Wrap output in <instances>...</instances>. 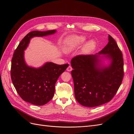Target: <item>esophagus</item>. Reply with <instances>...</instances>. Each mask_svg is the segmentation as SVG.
I'll use <instances>...</instances> for the list:
<instances>
[{
	"label": "esophagus",
	"mask_w": 134,
	"mask_h": 134,
	"mask_svg": "<svg viewBox=\"0 0 134 134\" xmlns=\"http://www.w3.org/2000/svg\"><path fill=\"white\" fill-rule=\"evenodd\" d=\"M66 70L68 71H71L72 70V67L70 65H69V66L67 68Z\"/></svg>",
	"instance_id": "1"
}]
</instances>
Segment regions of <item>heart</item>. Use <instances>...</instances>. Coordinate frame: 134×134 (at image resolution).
<instances>
[{"instance_id":"b5f03b06","label":"heart","mask_w":134,"mask_h":134,"mask_svg":"<svg viewBox=\"0 0 134 134\" xmlns=\"http://www.w3.org/2000/svg\"><path fill=\"white\" fill-rule=\"evenodd\" d=\"M86 40L87 38L83 36L74 35L69 37L65 43V51L68 52L80 48L86 42ZM96 46V42L93 40H91L85 44L83 51L85 53H89L95 49Z\"/></svg>"}]
</instances>
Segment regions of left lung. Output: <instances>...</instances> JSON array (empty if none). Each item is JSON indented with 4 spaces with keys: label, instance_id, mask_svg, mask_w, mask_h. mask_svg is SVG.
I'll return each mask as SVG.
<instances>
[{
    "label": "left lung",
    "instance_id": "obj_1",
    "mask_svg": "<svg viewBox=\"0 0 134 134\" xmlns=\"http://www.w3.org/2000/svg\"><path fill=\"white\" fill-rule=\"evenodd\" d=\"M110 60L100 65L99 55H78L71 60L75 96L81 105L95 107L110 101L116 95L124 76L123 58L115 39L109 35L108 44L98 52Z\"/></svg>",
    "mask_w": 134,
    "mask_h": 134
}]
</instances>
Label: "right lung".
I'll list each match as a JSON object with an SVG mask.
<instances>
[{"label":"right lung","mask_w":134,"mask_h":134,"mask_svg":"<svg viewBox=\"0 0 134 134\" xmlns=\"http://www.w3.org/2000/svg\"><path fill=\"white\" fill-rule=\"evenodd\" d=\"M56 32L55 30L31 31L22 39L14 52L11 61V80L20 97L31 104L43 105L52 98L55 84L69 64L58 65L47 62L39 68L29 66L24 58V51L31 38L50 35Z\"/></svg>","instance_id":"1"}]
</instances>
